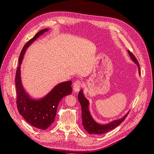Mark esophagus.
Wrapping results in <instances>:
<instances>
[{"label":"esophagus","mask_w":154,"mask_h":154,"mask_svg":"<svg viewBox=\"0 0 154 154\" xmlns=\"http://www.w3.org/2000/svg\"><path fill=\"white\" fill-rule=\"evenodd\" d=\"M74 86V91L75 93H77L80 91V90L81 89V88L82 87V83L81 81L80 80H77L76 82H75L73 84Z\"/></svg>","instance_id":"obj_1"}]
</instances>
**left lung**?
I'll return each instance as SVG.
<instances>
[{
  "instance_id": "left-lung-1",
  "label": "left lung",
  "mask_w": 154,
  "mask_h": 154,
  "mask_svg": "<svg viewBox=\"0 0 154 154\" xmlns=\"http://www.w3.org/2000/svg\"><path fill=\"white\" fill-rule=\"evenodd\" d=\"M128 53L130 56L131 59L137 64L139 70V74H140V64L138 63L137 59L132 54V53L128 50ZM78 99L82 106V124L84 127L85 130H86L88 133L91 135H102L115 128L124 121V119L126 118L128 114V113H127L124 117L121 118V119L115 120L108 124L105 125L99 124L97 123L96 121H94V120L91 117L88 108L89 101L85 97L82 90H81L79 93Z\"/></svg>"
}]
</instances>
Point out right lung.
Returning a JSON list of instances; mask_svg holds the SVG:
<instances>
[{"label": "right lung", "mask_w": 154, "mask_h": 154, "mask_svg": "<svg viewBox=\"0 0 154 154\" xmlns=\"http://www.w3.org/2000/svg\"><path fill=\"white\" fill-rule=\"evenodd\" d=\"M48 30V29H45L38 32L23 47L19 55V66L15 77L16 104L18 112L29 124L41 130L47 129L54 122L57 107L60 100L64 96L72 93V82L68 81L55 86L52 90L43 98L33 100L24 91L22 85L20 69L26 51L37 38Z\"/></svg>", "instance_id": "obj_1"}]
</instances>
